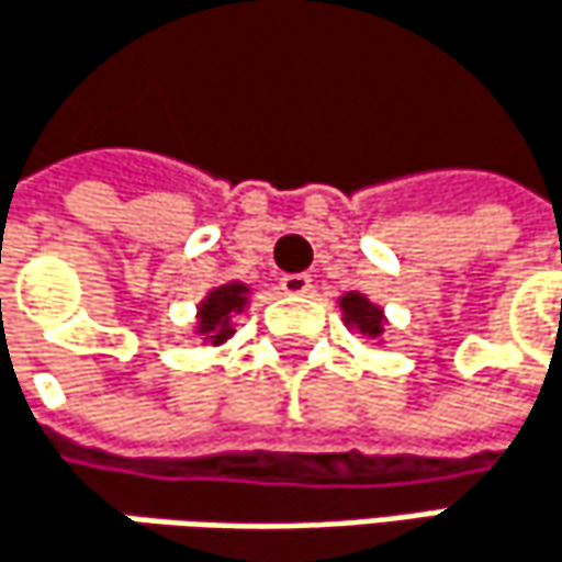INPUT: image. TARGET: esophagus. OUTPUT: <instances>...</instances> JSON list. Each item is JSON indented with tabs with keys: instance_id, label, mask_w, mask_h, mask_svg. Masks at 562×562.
<instances>
[{
	"instance_id": "esophagus-1",
	"label": "esophagus",
	"mask_w": 562,
	"mask_h": 562,
	"mask_svg": "<svg viewBox=\"0 0 562 562\" xmlns=\"http://www.w3.org/2000/svg\"><path fill=\"white\" fill-rule=\"evenodd\" d=\"M280 289L285 295H305L312 289V277L308 273H285L280 280Z\"/></svg>"
}]
</instances>
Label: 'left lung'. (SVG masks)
<instances>
[{
    "mask_svg": "<svg viewBox=\"0 0 562 562\" xmlns=\"http://www.w3.org/2000/svg\"><path fill=\"white\" fill-rule=\"evenodd\" d=\"M341 308H345V322L355 325L358 331H364L371 338H378L384 331V312L371 299H364L361 292L341 295Z\"/></svg>",
    "mask_w": 562,
    "mask_h": 562,
    "instance_id": "8db88e82",
    "label": "left lung"
}]
</instances>
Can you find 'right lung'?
Here are the masks:
<instances>
[{
    "label": "right lung",
    "mask_w": 562,
    "mask_h": 562,
    "mask_svg": "<svg viewBox=\"0 0 562 562\" xmlns=\"http://www.w3.org/2000/svg\"><path fill=\"white\" fill-rule=\"evenodd\" d=\"M247 305V285L240 282H224L211 289V295L198 308V331L211 338V345H221L231 338V315Z\"/></svg>",
    "instance_id": "obj_1"
}]
</instances>
